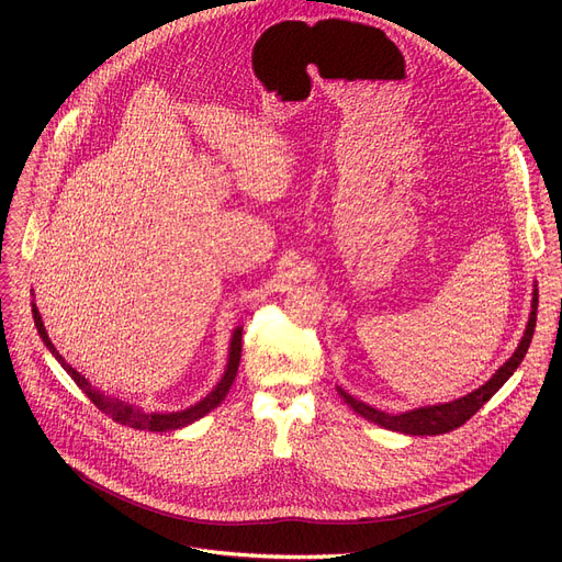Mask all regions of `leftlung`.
Listing matches in <instances>:
<instances>
[{
    "mask_svg": "<svg viewBox=\"0 0 562 562\" xmlns=\"http://www.w3.org/2000/svg\"><path fill=\"white\" fill-rule=\"evenodd\" d=\"M536 318H538V289H533V303H530V316H528V326L526 333L517 346V350L513 352V358L501 367L483 387H479L476 392H471L462 398H456L451 403H439V405H426V407H417L409 412H401V415H390V412H382L378 407H371L358 398H352L350 394H346L341 387H337L339 396L358 412L360 417H364L367 422L378 424L380 428L387 430H396V432H405V435H441V432H451L456 428H460L464 422H469L476 412L501 390L504 382L517 371V367L521 364L526 350L530 346V339H533L536 333Z\"/></svg>",
    "mask_w": 562,
    "mask_h": 562,
    "instance_id": "left-lung-1",
    "label": "left lung"
}]
</instances>
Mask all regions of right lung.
<instances>
[{
  "instance_id": "obj_1",
  "label": "right lung",
  "mask_w": 562,
  "mask_h": 562,
  "mask_svg": "<svg viewBox=\"0 0 562 562\" xmlns=\"http://www.w3.org/2000/svg\"><path fill=\"white\" fill-rule=\"evenodd\" d=\"M32 312H34V323L38 328V335L43 339V344L49 348L52 356L58 360V364H61L68 375L77 382V387L93 401V405L98 409H102L104 415L109 419H113L115 424H123L127 428H136V430H153V432H166V430H177V428H184L198 419H202L206 412H212L216 405H221V401H225L232 382L236 378V371H239V362H241V328H236L234 335H232V341H229V358H227V367H225V373L221 378L218 385L206 394L200 403L182 409V412H147L138 405H132V403H125L121 398H113V396H106L102 394L100 390H95L91 382H88L79 371H75L61 356H58V350L54 348L52 339L47 337V330L43 326V318H41V312L38 307L32 303Z\"/></svg>"
}]
</instances>
